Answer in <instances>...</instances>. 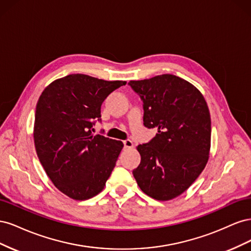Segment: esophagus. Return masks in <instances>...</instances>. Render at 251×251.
Here are the masks:
<instances>
[{"label":"esophagus","instance_id":"1","mask_svg":"<svg viewBox=\"0 0 251 251\" xmlns=\"http://www.w3.org/2000/svg\"><path fill=\"white\" fill-rule=\"evenodd\" d=\"M124 146H125V149H133L134 144H133V141L130 140V139H126L124 141Z\"/></svg>","mask_w":251,"mask_h":251}]
</instances>
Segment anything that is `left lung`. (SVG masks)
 Here are the masks:
<instances>
[{"mask_svg": "<svg viewBox=\"0 0 251 251\" xmlns=\"http://www.w3.org/2000/svg\"><path fill=\"white\" fill-rule=\"evenodd\" d=\"M128 85L143 101V125L158 133L137 150L133 171L141 191L159 201L184 193L204 170L210 150V114L200 91L176 75L162 74Z\"/></svg>", "mask_w": 251, "mask_h": 251, "instance_id": "8db88e82", "label": "left lung"}]
</instances>
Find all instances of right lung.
I'll return each mask as SVG.
<instances>
[{
	"label": "right lung",
	"mask_w": 251,
	"mask_h": 251,
	"mask_svg": "<svg viewBox=\"0 0 251 251\" xmlns=\"http://www.w3.org/2000/svg\"><path fill=\"white\" fill-rule=\"evenodd\" d=\"M126 81L85 74L56 79L43 91L35 110L33 138L37 157L57 189L74 200L100 194L115 168L124 144L92 135L100 108Z\"/></svg>",
	"instance_id": "add662e5"
}]
</instances>
